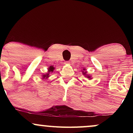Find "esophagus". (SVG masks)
<instances>
[{"label": "esophagus", "instance_id": "esophagus-1", "mask_svg": "<svg viewBox=\"0 0 133 133\" xmlns=\"http://www.w3.org/2000/svg\"><path fill=\"white\" fill-rule=\"evenodd\" d=\"M64 64L65 65H70V62L69 61H65Z\"/></svg>", "mask_w": 133, "mask_h": 133}]
</instances>
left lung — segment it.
Returning a JSON list of instances; mask_svg holds the SVG:
<instances>
[{
	"label": "left lung",
	"instance_id": "8db88e82",
	"mask_svg": "<svg viewBox=\"0 0 133 133\" xmlns=\"http://www.w3.org/2000/svg\"><path fill=\"white\" fill-rule=\"evenodd\" d=\"M83 70H84V71H82V74H83L84 75L86 76L87 78L91 79V76H89V75H88V74H87V72L85 71V70H86V69H84Z\"/></svg>",
	"mask_w": 133,
	"mask_h": 133
}]
</instances>
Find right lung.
<instances>
[{"instance_id": "right-lung-1", "label": "right lung", "mask_w": 133, "mask_h": 133, "mask_svg": "<svg viewBox=\"0 0 133 133\" xmlns=\"http://www.w3.org/2000/svg\"><path fill=\"white\" fill-rule=\"evenodd\" d=\"M54 68L52 66V65H51V66H50L49 68H48V72L47 73V74H44V75H42V79H47L49 77V74L51 72H52L54 70Z\"/></svg>"}]
</instances>
